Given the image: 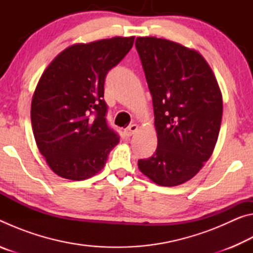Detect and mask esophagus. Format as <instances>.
<instances>
[{
  "mask_svg": "<svg viewBox=\"0 0 253 253\" xmlns=\"http://www.w3.org/2000/svg\"><path fill=\"white\" fill-rule=\"evenodd\" d=\"M138 125H136V124H132V125H130L129 127L127 128V129L125 130L126 135L127 136H132L135 134V132H137V130H138Z\"/></svg>",
  "mask_w": 253,
  "mask_h": 253,
  "instance_id": "esophagus-1",
  "label": "esophagus"
}]
</instances>
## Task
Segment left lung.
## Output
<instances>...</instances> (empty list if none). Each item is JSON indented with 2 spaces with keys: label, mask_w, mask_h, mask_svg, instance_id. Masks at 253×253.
<instances>
[{
  "label": "left lung",
  "mask_w": 253,
  "mask_h": 253,
  "mask_svg": "<svg viewBox=\"0 0 253 253\" xmlns=\"http://www.w3.org/2000/svg\"><path fill=\"white\" fill-rule=\"evenodd\" d=\"M153 98L157 148L138 161L145 176L161 186L194 177L219 137L223 100L211 67L199 51L155 37L135 42Z\"/></svg>",
  "instance_id": "1"
}]
</instances>
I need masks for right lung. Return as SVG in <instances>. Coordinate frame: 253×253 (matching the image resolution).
Masks as SVG:
<instances>
[{
	"instance_id": "right-lung-1",
	"label": "right lung",
	"mask_w": 253,
	"mask_h": 253,
	"mask_svg": "<svg viewBox=\"0 0 253 253\" xmlns=\"http://www.w3.org/2000/svg\"><path fill=\"white\" fill-rule=\"evenodd\" d=\"M135 37L70 45L43 71L31 102L37 146L60 177L83 181L104 169L119 137L107 125L104 84Z\"/></svg>"
}]
</instances>
